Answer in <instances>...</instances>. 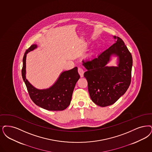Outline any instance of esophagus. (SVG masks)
<instances>
[{
    "mask_svg": "<svg viewBox=\"0 0 152 152\" xmlns=\"http://www.w3.org/2000/svg\"><path fill=\"white\" fill-rule=\"evenodd\" d=\"M78 72H79V75H80L81 77H83L84 76V70L81 68V67H79L78 68Z\"/></svg>",
    "mask_w": 152,
    "mask_h": 152,
    "instance_id": "1",
    "label": "esophagus"
}]
</instances>
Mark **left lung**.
I'll return each mask as SVG.
<instances>
[{
  "mask_svg": "<svg viewBox=\"0 0 152 152\" xmlns=\"http://www.w3.org/2000/svg\"><path fill=\"white\" fill-rule=\"evenodd\" d=\"M114 37L116 41L109 49L97 57L82 61L87 69L84 76L88 81L91 98L101 107L116 102L127 91L131 81L132 55L121 38ZM113 54L119 57L118 67L106 66Z\"/></svg>",
  "mask_w": 152,
  "mask_h": 152,
  "instance_id": "1",
  "label": "left lung"
}]
</instances>
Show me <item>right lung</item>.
I'll return each instance as SVG.
<instances>
[{"mask_svg":"<svg viewBox=\"0 0 152 152\" xmlns=\"http://www.w3.org/2000/svg\"><path fill=\"white\" fill-rule=\"evenodd\" d=\"M36 48V45H33L26 50L21 71L23 79L31 99L36 105L47 110L61 111L66 109L71 103L73 89L80 77L77 67L62 72L56 82L49 89H37L25 77L26 54Z\"/></svg>","mask_w":152,"mask_h":152,"instance_id":"obj_1","label":"right lung"}]
</instances>
